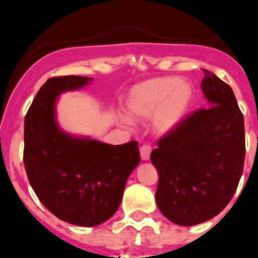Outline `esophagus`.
I'll return each mask as SVG.
<instances>
[{"mask_svg": "<svg viewBox=\"0 0 258 258\" xmlns=\"http://www.w3.org/2000/svg\"><path fill=\"white\" fill-rule=\"evenodd\" d=\"M151 146L149 145H143L142 147L140 149V152H141V159H142L143 161H147L150 159V154H151Z\"/></svg>", "mask_w": 258, "mask_h": 258, "instance_id": "1", "label": "esophagus"}]
</instances>
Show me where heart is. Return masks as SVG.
Returning a JSON list of instances; mask_svg holds the SVG:
<instances>
[{"mask_svg":"<svg viewBox=\"0 0 258 258\" xmlns=\"http://www.w3.org/2000/svg\"><path fill=\"white\" fill-rule=\"evenodd\" d=\"M195 98V88L178 76L146 80L127 92L125 111L129 118L145 121L152 116V125L160 134L175 131L187 116ZM127 122L126 117H121Z\"/></svg>","mask_w":258,"mask_h":258,"instance_id":"heart-1","label":"heart"}]
</instances>
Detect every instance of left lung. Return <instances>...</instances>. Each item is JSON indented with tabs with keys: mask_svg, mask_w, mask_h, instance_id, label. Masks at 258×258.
I'll return each instance as SVG.
<instances>
[{
	"mask_svg": "<svg viewBox=\"0 0 258 258\" xmlns=\"http://www.w3.org/2000/svg\"><path fill=\"white\" fill-rule=\"evenodd\" d=\"M211 108L199 109L157 142L156 204L173 223L194 226L217 216L231 200L243 172L244 118L232 89L203 70Z\"/></svg>",
	"mask_w": 258,
	"mask_h": 258,
	"instance_id": "1",
	"label": "left lung"
}]
</instances>
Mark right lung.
I'll return each mask as SVG.
<instances>
[{
    "instance_id": "1",
    "label": "right lung",
    "mask_w": 258,
    "mask_h": 258,
    "mask_svg": "<svg viewBox=\"0 0 258 258\" xmlns=\"http://www.w3.org/2000/svg\"><path fill=\"white\" fill-rule=\"evenodd\" d=\"M92 77H51L41 86L24 120V166L40 202L54 216L92 227L120 207L127 177L140 164L137 141L112 146L66 133L56 121V102Z\"/></svg>"
}]
</instances>
